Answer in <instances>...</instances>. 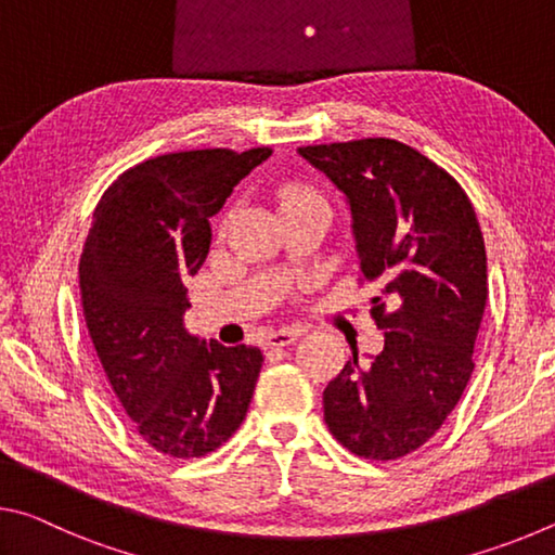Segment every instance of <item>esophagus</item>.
Wrapping results in <instances>:
<instances>
[{
    "label": "esophagus",
    "instance_id": "1",
    "mask_svg": "<svg viewBox=\"0 0 555 555\" xmlns=\"http://www.w3.org/2000/svg\"><path fill=\"white\" fill-rule=\"evenodd\" d=\"M300 337V327H281V331H276V333H271L269 337H267V347H286V345H291V343H296Z\"/></svg>",
    "mask_w": 555,
    "mask_h": 555
}]
</instances>
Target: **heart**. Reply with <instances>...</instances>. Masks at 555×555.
I'll list each match as a JSON object with an SVG mask.
<instances>
[{
	"instance_id": "1",
	"label": "heart",
	"mask_w": 555,
	"mask_h": 555,
	"mask_svg": "<svg viewBox=\"0 0 555 555\" xmlns=\"http://www.w3.org/2000/svg\"><path fill=\"white\" fill-rule=\"evenodd\" d=\"M298 198H318V195H315L313 191H308V188H304V185H291V188H286L284 201H298Z\"/></svg>"
}]
</instances>
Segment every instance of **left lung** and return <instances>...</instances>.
I'll list each match as a JSON object with an SVG mask.
<instances>
[{"label": "left lung", "mask_w": 555, "mask_h": 555, "mask_svg": "<svg viewBox=\"0 0 555 555\" xmlns=\"http://www.w3.org/2000/svg\"><path fill=\"white\" fill-rule=\"evenodd\" d=\"M345 195L372 318L384 347L357 350L323 391L325 424L354 455L397 460L446 424L475 370L487 255L473 203L453 176L393 139L300 146Z\"/></svg>", "instance_id": "obj_1"}]
</instances>
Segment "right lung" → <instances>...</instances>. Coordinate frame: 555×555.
<instances>
[{"instance_id":"right-lung-1","label":"right lung","mask_w":555,"mask_h":555,"mask_svg":"<svg viewBox=\"0 0 555 555\" xmlns=\"http://www.w3.org/2000/svg\"><path fill=\"white\" fill-rule=\"evenodd\" d=\"M269 156L261 146L149 158L92 215L78 269L82 313L121 409L164 455H208L247 416L264 357L188 333L183 281L208 257L212 215Z\"/></svg>"}]
</instances>
